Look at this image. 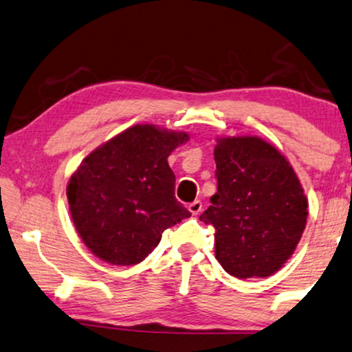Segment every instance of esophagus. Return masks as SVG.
<instances>
[{"mask_svg": "<svg viewBox=\"0 0 352 352\" xmlns=\"http://www.w3.org/2000/svg\"><path fill=\"white\" fill-rule=\"evenodd\" d=\"M188 210H190V212H191L192 214H199V213L202 212V202H201V201H194V202H191L190 207H188Z\"/></svg>", "mask_w": 352, "mask_h": 352, "instance_id": "34e87169", "label": "esophagus"}]
</instances>
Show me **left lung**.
<instances>
[{"instance_id": "left-lung-1", "label": "left lung", "mask_w": 352, "mask_h": 352, "mask_svg": "<svg viewBox=\"0 0 352 352\" xmlns=\"http://www.w3.org/2000/svg\"><path fill=\"white\" fill-rule=\"evenodd\" d=\"M218 191L199 219L214 228V254L235 278H267L285 265L307 226L308 201L289 161L256 135L219 138Z\"/></svg>"}]
</instances>
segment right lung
<instances>
[{
	"mask_svg": "<svg viewBox=\"0 0 352 352\" xmlns=\"http://www.w3.org/2000/svg\"><path fill=\"white\" fill-rule=\"evenodd\" d=\"M186 133L135 124L93 150L67 183L76 230L96 258L135 265L161 242L162 232L191 213L175 199L167 158Z\"/></svg>",
	"mask_w": 352,
	"mask_h": 352,
	"instance_id": "1",
	"label": "right lung"
}]
</instances>
